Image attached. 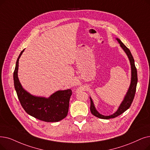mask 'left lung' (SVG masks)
Here are the masks:
<instances>
[{
  "label": "left lung",
  "mask_w": 150,
  "mask_h": 150,
  "mask_svg": "<svg viewBox=\"0 0 150 150\" xmlns=\"http://www.w3.org/2000/svg\"><path fill=\"white\" fill-rule=\"evenodd\" d=\"M117 41L120 44L121 47L122 48V50L125 51V53H126L129 61L130 64H131V84H130V86L129 88V89L127 92L122 102L120 104V105L117 110V111L113 113V115H109V116H104L99 113L97 111L96 109V107L94 106V104L93 103V101L92 99L90 97L91 100V107H90V110L91 112L94 116L97 117V118H99L101 119H105V120H108L110 118H114L118 116L119 115H121L122 113L125 112V111L131 107V104L132 103V101L134 100L135 91H136V87H137V69L135 66L134 63V57L131 53L130 50L125 46L124 43L120 40L119 38H116Z\"/></svg>",
  "instance_id": "8db88e82"
}]
</instances>
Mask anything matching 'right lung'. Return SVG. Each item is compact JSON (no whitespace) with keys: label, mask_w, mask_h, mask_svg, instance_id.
<instances>
[{"label":"right lung","mask_w":150,"mask_h":150,"mask_svg":"<svg viewBox=\"0 0 150 150\" xmlns=\"http://www.w3.org/2000/svg\"><path fill=\"white\" fill-rule=\"evenodd\" d=\"M19 54L13 73L15 88L21 105L28 114L45 122H57L66 118L69 107L71 90L57 91L48 98L30 94L21 86L18 76L19 59L24 52Z\"/></svg>","instance_id":"add662e5"}]
</instances>
